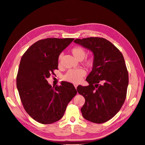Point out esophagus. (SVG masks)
<instances>
[{
  "label": "esophagus",
  "mask_w": 145,
  "mask_h": 145,
  "mask_svg": "<svg viewBox=\"0 0 145 145\" xmlns=\"http://www.w3.org/2000/svg\"><path fill=\"white\" fill-rule=\"evenodd\" d=\"M74 87H75V88L76 89L77 88V87H78V84H74Z\"/></svg>",
  "instance_id": "34e87169"
}]
</instances>
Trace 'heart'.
Listing matches in <instances>:
<instances>
[{"label": "heart", "instance_id": "1", "mask_svg": "<svg viewBox=\"0 0 145 145\" xmlns=\"http://www.w3.org/2000/svg\"><path fill=\"white\" fill-rule=\"evenodd\" d=\"M71 53L75 59L78 60H82L86 56V53L85 50L80 46H76L71 50ZM62 59V55L58 57L59 64ZM94 64V60L93 58H88L84 61V65L87 67H92ZM86 74V72L82 69H71L64 76V79L66 81L73 83H79L82 78Z\"/></svg>", "mask_w": 145, "mask_h": 145}]
</instances>
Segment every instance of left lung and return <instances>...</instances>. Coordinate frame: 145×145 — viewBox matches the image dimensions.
Listing matches in <instances>:
<instances>
[{
    "label": "left lung",
    "mask_w": 145,
    "mask_h": 145,
    "mask_svg": "<svg viewBox=\"0 0 145 145\" xmlns=\"http://www.w3.org/2000/svg\"><path fill=\"white\" fill-rule=\"evenodd\" d=\"M74 42L93 54L92 70L86 79L89 85L77 87L85 99L82 116L93 123L106 122L115 116L126 99L129 76L123 56L102 37L77 39Z\"/></svg>",
    "instance_id": "8db88e82"
}]
</instances>
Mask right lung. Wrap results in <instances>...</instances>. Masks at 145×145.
<instances>
[{
	"instance_id": "obj_1",
	"label": "right lung",
	"mask_w": 145,
	"mask_h": 145,
	"mask_svg": "<svg viewBox=\"0 0 145 145\" xmlns=\"http://www.w3.org/2000/svg\"><path fill=\"white\" fill-rule=\"evenodd\" d=\"M73 38H48L33 44L22 56L16 78L21 102L28 115L37 122L50 124L64 115L76 95L72 83L62 82L52 87L47 80L58 69V57Z\"/></svg>"
}]
</instances>
